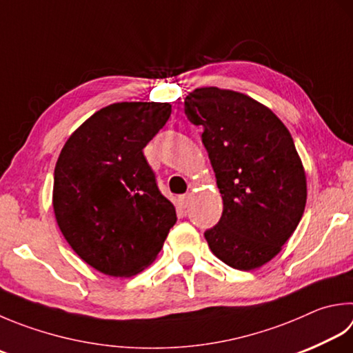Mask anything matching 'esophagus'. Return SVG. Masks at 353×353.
Listing matches in <instances>:
<instances>
[{"mask_svg":"<svg viewBox=\"0 0 353 353\" xmlns=\"http://www.w3.org/2000/svg\"><path fill=\"white\" fill-rule=\"evenodd\" d=\"M189 203H190V195H183V196H179V204H181V208H188L189 205Z\"/></svg>","mask_w":353,"mask_h":353,"instance_id":"34e87169","label":"esophagus"}]
</instances>
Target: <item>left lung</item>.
I'll return each instance as SVG.
<instances>
[{"instance_id": "8db88e82", "label": "left lung", "mask_w": 353, "mask_h": 353, "mask_svg": "<svg viewBox=\"0 0 353 353\" xmlns=\"http://www.w3.org/2000/svg\"><path fill=\"white\" fill-rule=\"evenodd\" d=\"M188 119L203 128L223 215L204 232L214 255L252 270L294 234L307 198L305 174L289 130L274 112L234 90L201 88L185 97Z\"/></svg>"}]
</instances>
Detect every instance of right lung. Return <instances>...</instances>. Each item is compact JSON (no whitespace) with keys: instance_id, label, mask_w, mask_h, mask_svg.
Segmentation results:
<instances>
[{"instance_id":"right-lung-1","label":"right lung","mask_w":353,"mask_h":353,"mask_svg":"<svg viewBox=\"0 0 353 353\" xmlns=\"http://www.w3.org/2000/svg\"><path fill=\"white\" fill-rule=\"evenodd\" d=\"M170 112L169 103L110 104L79 125L58 157L53 212L59 230L101 274L132 276L148 268L176 223L143 154Z\"/></svg>"}]
</instances>
